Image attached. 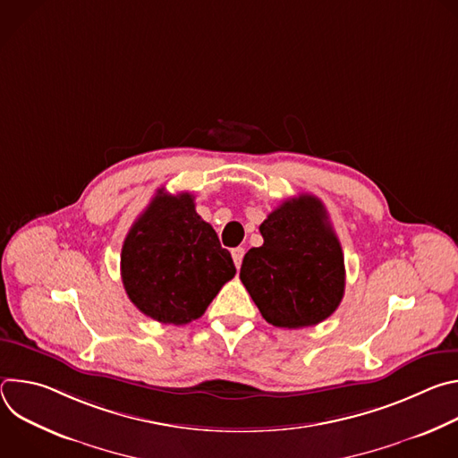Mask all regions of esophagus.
Returning a JSON list of instances; mask_svg holds the SVG:
<instances>
[{
    "label": "esophagus",
    "instance_id": "34e87169",
    "mask_svg": "<svg viewBox=\"0 0 458 458\" xmlns=\"http://www.w3.org/2000/svg\"><path fill=\"white\" fill-rule=\"evenodd\" d=\"M232 257H233L235 268L239 270V268H241V263H242V257H244V248H241V246L233 248V250H232Z\"/></svg>",
    "mask_w": 458,
    "mask_h": 458
}]
</instances>
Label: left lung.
Instances as JSON below:
<instances>
[{"label": "left lung", "mask_w": 458, "mask_h": 458, "mask_svg": "<svg viewBox=\"0 0 458 458\" xmlns=\"http://www.w3.org/2000/svg\"><path fill=\"white\" fill-rule=\"evenodd\" d=\"M265 242L242 259L241 281L260 315L277 328L328 318L346 286L344 255L320 199L301 193L259 226Z\"/></svg>", "instance_id": "obj_1"}]
</instances>
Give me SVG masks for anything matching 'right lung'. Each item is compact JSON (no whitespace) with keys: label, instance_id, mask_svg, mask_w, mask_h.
<instances>
[{"label":"right lung","instance_id":"add662e5","mask_svg":"<svg viewBox=\"0 0 458 458\" xmlns=\"http://www.w3.org/2000/svg\"><path fill=\"white\" fill-rule=\"evenodd\" d=\"M233 276L230 251L195 212L188 191L157 190L123 242L124 292L140 311L163 324L199 318Z\"/></svg>","mask_w":458,"mask_h":458}]
</instances>
